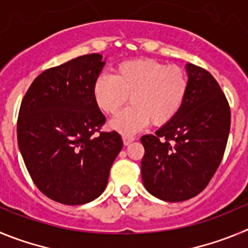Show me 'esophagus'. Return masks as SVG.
Returning a JSON list of instances; mask_svg holds the SVG:
<instances>
[{"instance_id":"34e87169","label":"esophagus","mask_w":248,"mask_h":248,"mask_svg":"<svg viewBox=\"0 0 248 248\" xmlns=\"http://www.w3.org/2000/svg\"><path fill=\"white\" fill-rule=\"evenodd\" d=\"M135 140H136V138L133 137V136H129V135H124V136H122V140H124V146H128V144H131Z\"/></svg>"}]
</instances>
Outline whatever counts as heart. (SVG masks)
Masks as SVG:
<instances>
[{"label": "heart", "mask_w": 248, "mask_h": 248, "mask_svg": "<svg viewBox=\"0 0 248 248\" xmlns=\"http://www.w3.org/2000/svg\"><path fill=\"white\" fill-rule=\"evenodd\" d=\"M189 90L188 75L178 66L153 59L124 62L112 77L100 75L93 85V99L104 113L116 115L128 99L131 106L110 122L121 133H132L151 122L162 126L178 115Z\"/></svg>", "instance_id": "heart-1"}]
</instances>
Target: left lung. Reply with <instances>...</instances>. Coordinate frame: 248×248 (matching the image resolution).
<instances>
[{
    "label": "left lung",
    "mask_w": 248,
    "mask_h": 248,
    "mask_svg": "<svg viewBox=\"0 0 248 248\" xmlns=\"http://www.w3.org/2000/svg\"><path fill=\"white\" fill-rule=\"evenodd\" d=\"M189 90L183 108L155 135L140 138V173L148 193L184 202L202 193L221 163L231 124L230 106L213 75L188 63Z\"/></svg>",
    "instance_id": "8db88e82"
}]
</instances>
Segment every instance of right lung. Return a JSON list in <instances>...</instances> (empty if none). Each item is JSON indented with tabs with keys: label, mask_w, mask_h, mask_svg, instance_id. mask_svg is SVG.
I'll return each mask as SVG.
<instances>
[{
	"label": "right lung",
	"mask_w": 248,
	"mask_h": 248,
	"mask_svg": "<svg viewBox=\"0 0 248 248\" xmlns=\"http://www.w3.org/2000/svg\"><path fill=\"white\" fill-rule=\"evenodd\" d=\"M105 64L102 55L88 54L48 69L22 100L19 151L37 188L54 202L81 205L99 198L124 146L116 131L100 132L106 119L93 85Z\"/></svg>",
	"instance_id": "obj_1"
}]
</instances>
